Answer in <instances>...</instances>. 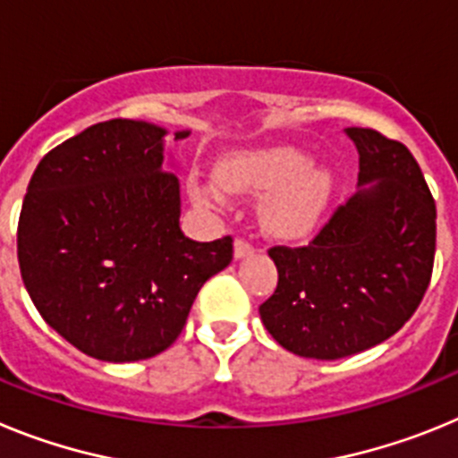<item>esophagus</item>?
<instances>
[{
  "instance_id": "1",
  "label": "esophagus",
  "mask_w": 458,
  "mask_h": 458,
  "mask_svg": "<svg viewBox=\"0 0 458 458\" xmlns=\"http://www.w3.org/2000/svg\"><path fill=\"white\" fill-rule=\"evenodd\" d=\"M252 252H254V248L250 245L248 241H245V238H236V242H233V257L245 259V257H250Z\"/></svg>"
}]
</instances>
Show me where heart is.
I'll return each mask as SVG.
<instances>
[{
	"instance_id": "b5f03b06",
	"label": "heart",
	"mask_w": 458,
	"mask_h": 458,
	"mask_svg": "<svg viewBox=\"0 0 458 458\" xmlns=\"http://www.w3.org/2000/svg\"><path fill=\"white\" fill-rule=\"evenodd\" d=\"M225 188L264 194V225L277 236H298L321 216L333 176L321 165H310L301 148L266 147L226 156L217 165V179L206 181L197 194L206 204H222Z\"/></svg>"
}]
</instances>
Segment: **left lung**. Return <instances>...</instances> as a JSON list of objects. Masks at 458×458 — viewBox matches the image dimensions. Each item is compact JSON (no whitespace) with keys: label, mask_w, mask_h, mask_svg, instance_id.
<instances>
[{"label":"left lung","mask_w":458,"mask_h":458,"mask_svg":"<svg viewBox=\"0 0 458 458\" xmlns=\"http://www.w3.org/2000/svg\"><path fill=\"white\" fill-rule=\"evenodd\" d=\"M360 153L358 192L305 248H270L277 289L259 307L279 346L339 360L386 342L431 282L436 204L402 141L346 128Z\"/></svg>","instance_id":"1"}]
</instances>
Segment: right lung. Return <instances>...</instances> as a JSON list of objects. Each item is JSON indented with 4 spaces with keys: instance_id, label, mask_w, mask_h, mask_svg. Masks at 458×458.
Returning <instances> with one entry per match:
<instances>
[{
    "instance_id": "1",
    "label": "right lung",
    "mask_w": 458,
    "mask_h": 458,
    "mask_svg": "<svg viewBox=\"0 0 458 458\" xmlns=\"http://www.w3.org/2000/svg\"><path fill=\"white\" fill-rule=\"evenodd\" d=\"M165 135L147 121L91 125L40 160L20 210V273L36 310L105 362L169 349L206 279L233 259L232 236L197 242L181 232Z\"/></svg>"
}]
</instances>
